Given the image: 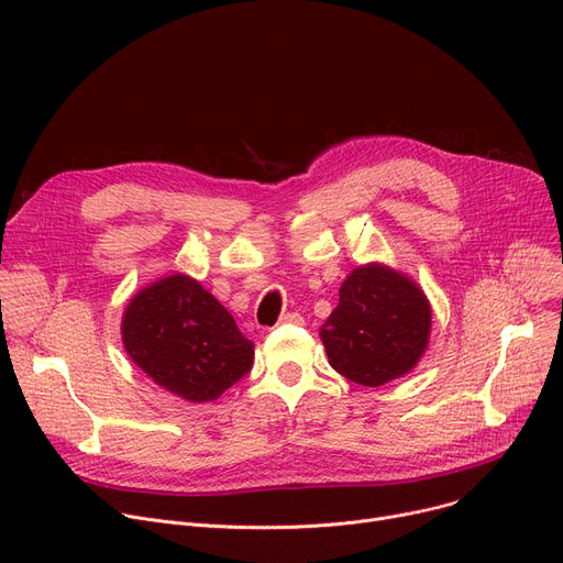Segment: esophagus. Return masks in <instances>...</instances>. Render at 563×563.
Returning a JSON list of instances; mask_svg holds the SVG:
<instances>
[{
  "instance_id": "esophagus-1",
  "label": "esophagus",
  "mask_w": 563,
  "mask_h": 563,
  "mask_svg": "<svg viewBox=\"0 0 563 563\" xmlns=\"http://www.w3.org/2000/svg\"><path fill=\"white\" fill-rule=\"evenodd\" d=\"M280 323H289V327H303L306 319L299 312H287L280 317Z\"/></svg>"
}]
</instances>
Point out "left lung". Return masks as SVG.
I'll use <instances>...</instances> for the list:
<instances>
[{"mask_svg": "<svg viewBox=\"0 0 563 563\" xmlns=\"http://www.w3.org/2000/svg\"><path fill=\"white\" fill-rule=\"evenodd\" d=\"M429 335L424 289L380 262L363 264L344 278L340 303L319 329L331 367L367 388L408 374L424 356Z\"/></svg>", "mask_w": 563, "mask_h": 563, "instance_id": "1", "label": "left lung"}]
</instances>
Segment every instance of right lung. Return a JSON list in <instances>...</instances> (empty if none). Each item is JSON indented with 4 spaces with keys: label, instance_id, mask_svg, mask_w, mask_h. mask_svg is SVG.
Returning a JSON list of instances; mask_svg holds the SVG:
<instances>
[{
    "label": "right lung",
    "instance_id": "1",
    "mask_svg": "<svg viewBox=\"0 0 563 563\" xmlns=\"http://www.w3.org/2000/svg\"><path fill=\"white\" fill-rule=\"evenodd\" d=\"M121 335L147 378L191 404L219 399L253 365V342L187 274H168L139 289L123 312Z\"/></svg>",
    "mask_w": 563,
    "mask_h": 563
}]
</instances>
